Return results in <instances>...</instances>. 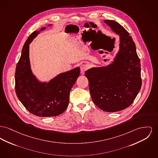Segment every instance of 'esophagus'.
Listing matches in <instances>:
<instances>
[{
	"instance_id": "obj_1",
	"label": "esophagus",
	"mask_w": 158,
	"mask_h": 158,
	"mask_svg": "<svg viewBox=\"0 0 158 158\" xmlns=\"http://www.w3.org/2000/svg\"><path fill=\"white\" fill-rule=\"evenodd\" d=\"M88 69V66L86 65V64H82L81 65V73L82 74H84L85 73V72Z\"/></svg>"
}]
</instances>
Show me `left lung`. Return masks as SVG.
Listing matches in <instances>:
<instances>
[{"label": "left lung", "instance_id": "1", "mask_svg": "<svg viewBox=\"0 0 158 158\" xmlns=\"http://www.w3.org/2000/svg\"><path fill=\"white\" fill-rule=\"evenodd\" d=\"M119 36V49L111 63L85 72L94 103L107 112L121 111L134 101L141 86L140 60L129 33L113 20H104Z\"/></svg>", "mask_w": 158, "mask_h": 158}]
</instances>
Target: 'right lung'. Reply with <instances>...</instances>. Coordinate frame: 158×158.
<instances>
[{"label": "right lung", "instance_id": "add662e5", "mask_svg": "<svg viewBox=\"0 0 158 158\" xmlns=\"http://www.w3.org/2000/svg\"><path fill=\"white\" fill-rule=\"evenodd\" d=\"M52 26L49 24L48 26ZM35 31L26 41L17 64L15 92L19 100L31 113L40 117L56 116L65 111L69 102V94L80 74V68L58 74L48 82H40L33 73L29 58V45L44 30Z\"/></svg>", "mask_w": 158, "mask_h": 158}]
</instances>
